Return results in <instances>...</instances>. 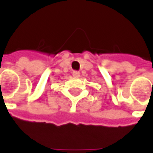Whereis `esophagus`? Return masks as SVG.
<instances>
[{"label":"esophagus","instance_id":"esophagus-1","mask_svg":"<svg viewBox=\"0 0 153 153\" xmlns=\"http://www.w3.org/2000/svg\"><path fill=\"white\" fill-rule=\"evenodd\" d=\"M72 75H73L74 78H78V77H79L80 73L79 71H77V70H74L73 73H72Z\"/></svg>","mask_w":153,"mask_h":153}]
</instances>
